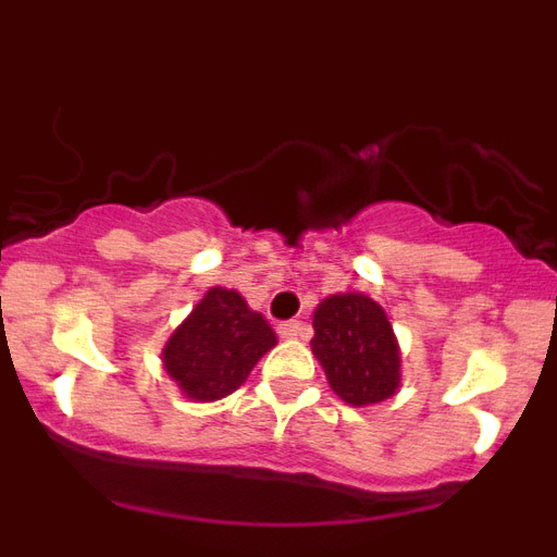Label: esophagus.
<instances>
[{
	"mask_svg": "<svg viewBox=\"0 0 557 557\" xmlns=\"http://www.w3.org/2000/svg\"><path fill=\"white\" fill-rule=\"evenodd\" d=\"M278 334H282L284 339H304L309 334V329L304 326L301 321H287L278 326Z\"/></svg>",
	"mask_w": 557,
	"mask_h": 557,
	"instance_id": "1",
	"label": "esophagus"
}]
</instances>
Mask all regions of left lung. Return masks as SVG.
Instances as JSON below:
<instances>
[{
	"instance_id": "left-lung-1",
	"label": "left lung",
	"mask_w": 557,
	"mask_h": 557,
	"mask_svg": "<svg viewBox=\"0 0 557 557\" xmlns=\"http://www.w3.org/2000/svg\"><path fill=\"white\" fill-rule=\"evenodd\" d=\"M312 354L346 405L368 407L401 387V348L387 312L362 293H337L312 314Z\"/></svg>"
}]
</instances>
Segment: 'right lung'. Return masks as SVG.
<instances>
[{
    "mask_svg": "<svg viewBox=\"0 0 557 557\" xmlns=\"http://www.w3.org/2000/svg\"><path fill=\"white\" fill-rule=\"evenodd\" d=\"M275 332L236 289L211 287L161 348L166 376L191 401L231 396L275 346Z\"/></svg>",
    "mask_w": 557,
    "mask_h": 557,
    "instance_id": "1",
    "label": "right lung"
}]
</instances>
